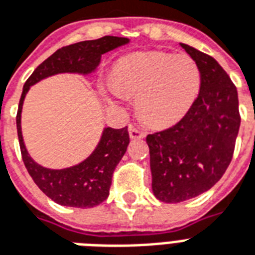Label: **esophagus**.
Returning <instances> with one entry per match:
<instances>
[{
  "label": "esophagus",
  "instance_id": "obj_1",
  "mask_svg": "<svg viewBox=\"0 0 255 255\" xmlns=\"http://www.w3.org/2000/svg\"><path fill=\"white\" fill-rule=\"evenodd\" d=\"M128 131H129V136H131V139H140V137H144V132H143L140 128L135 127V126H129Z\"/></svg>",
  "mask_w": 255,
  "mask_h": 255
}]
</instances>
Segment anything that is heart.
Returning a JSON list of instances; mask_svg holds the SVG:
<instances>
[{
	"mask_svg": "<svg viewBox=\"0 0 255 255\" xmlns=\"http://www.w3.org/2000/svg\"><path fill=\"white\" fill-rule=\"evenodd\" d=\"M201 73L189 55L161 51L137 52L123 58L107 85L109 99L122 101L137 94L136 109L150 126H169L180 120L195 103Z\"/></svg>",
	"mask_w": 255,
	"mask_h": 255,
	"instance_id": "b5f03b06",
	"label": "heart"
}]
</instances>
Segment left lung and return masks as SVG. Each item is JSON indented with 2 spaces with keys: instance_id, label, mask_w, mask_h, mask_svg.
<instances>
[{
  "instance_id": "obj_1",
  "label": "left lung",
  "mask_w": 255,
  "mask_h": 255,
  "mask_svg": "<svg viewBox=\"0 0 255 255\" xmlns=\"http://www.w3.org/2000/svg\"><path fill=\"white\" fill-rule=\"evenodd\" d=\"M181 47L201 73L195 103L173 127L147 135L152 192L163 203H181L218 182L233 159L241 126L238 92L212 56Z\"/></svg>"
}]
</instances>
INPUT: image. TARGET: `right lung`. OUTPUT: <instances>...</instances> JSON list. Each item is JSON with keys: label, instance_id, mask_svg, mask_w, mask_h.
Returning <instances> with one entry per match:
<instances>
[{"label": "right lung", "instance_id": "obj_1", "mask_svg": "<svg viewBox=\"0 0 255 255\" xmlns=\"http://www.w3.org/2000/svg\"><path fill=\"white\" fill-rule=\"evenodd\" d=\"M127 37L104 36L62 47L37 66L22 88L16 124L24 165L39 189L55 203L75 208H92L108 199L113 171L127 151L129 135L127 127L105 128L100 143L90 156L67 169H47L28 154L21 133V109L25 94L32 85L59 73L89 74L99 66L101 55L128 43Z\"/></svg>", "mask_w": 255, "mask_h": 255}]
</instances>
